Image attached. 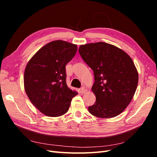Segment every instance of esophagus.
Here are the masks:
<instances>
[{
  "label": "esophagus",
  "mask_w": 157,
  "mask_h": 157,
  "mask_svg": "<svg viewBox=\"0 0 157 157\" xmlns=\"http://www.w3.org/2000/svg\"><path fill=\"white\" fill-rule=\"evenodd\" d=\"M87 91V88L85 87H82L80 89V94H84L85 92H86Z\"/></svg>",
  "instance_id": "34e87169"
}]
</instances>
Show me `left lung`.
Instances as JSON below:
<instances>
[{"mask_svg": "<svg viewBox=\"0 0 157 157\" xmlns=\"http://www.w3.org/2000/svg\"><path fill=\"white\" fill-rule=\"evenodd\" d=\"M78 52L94 74L92 90L96 101L88 107L90 113L103 118L120 115L132 101L138 84L134 61L124 51L103 42L80 45Z\"/></svg>", "mask_w": 157, "mask_h": 157, "instance_id": "left-lung-1", "label": "left lung"}]
</instances>
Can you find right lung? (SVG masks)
Masks as SVG:
<instances>
[{
    "label": "right lung",
    "instance_id": "1",
    "mask_svg": "<svg viewBox=\"0 0 157 157\" xmlns=\"http://www.w3.org/2000/svg\"><path fill=\"white\" fill-rule=\"evenodd\" d=\"M77 46L58 40L36 52L27 63L24 88L28 98L38 110L48 117L64 115L78 93L66 83L65 65L73 58Z\"/></svg>",
    "mask_w": 157,
    "mask_h": 157
}]
</instances>
